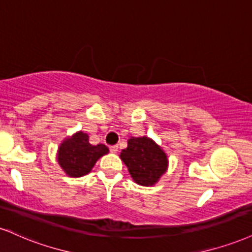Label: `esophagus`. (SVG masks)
Returning a JSON list of instances; mask_svg holds the SVG:
<instances>
[{"label": "esophagus", "instance_id": "esophagus-1", "mask_svg": "<svg viewBox=\"0 0 252 252\" xmlns=\"http://www.w3.org/2000/svg\"><path fill=\"white\" fill-rule=\"evenodd\" d=\"M117 151H118V147H117V145H111V147H110V153L116 154Z\"/></svg>", "mask_w": 252, "mask_h": 252}]
</instances>
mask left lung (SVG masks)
<instances>
[{"label": "left lung", "instance_id": "8db88e82", "mask_svg": "<svg viewBox=\"0 0 252 252\" xmlns=\"http://www.w3.org/2000/svg\"><path fill=\"white\" fill-rule=\"evenodd\" d=\"M135 183L155 186L168 170L169 159L162 147L148 136L130 137L128 147L120 154Z\"/></svg>", "mask_w": 252, "mask_h": 252}]
</instances>
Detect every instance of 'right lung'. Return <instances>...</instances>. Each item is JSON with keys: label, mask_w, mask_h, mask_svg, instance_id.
<instances>
[{"label": "right lung", "mask_w": 252, "mask_h": 252, "mask_svg": "<svg viewBox=\"0 0 252 252\" xmlns=\"http://www.w3.org/2000/svg\"><path fill=\"white\" fill-rule=\"evenodd\" d=\"M108 153L109 149L104 144H90L88 134L76 131L63 139L57 149L56 158L69 177L76 178L89 174L97 160Z\"/></svg>", "instance_id": "obj_1"}]
</instances>
